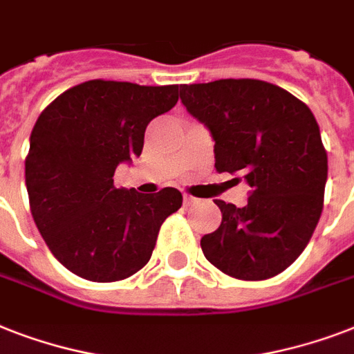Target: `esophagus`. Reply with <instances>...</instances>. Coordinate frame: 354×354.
I'll list each match as a JSON object with an SVG mask.
<instances>
[{
    "mask_svg": "<svg viewBox=\"0 0 354 354\" xmlns=\"http://www.w3.org/2000/svg\"><path fill=\"white\" fill-rule=\"evenodd\" d=\"M198 202V198H194V196H191V194H183V205L187 207V205H193Z\"/></svg>",
    "mask_w": 354,
    "mask_h": 354,
    "instance_id": "1",
    "label": "esophagus"
}]
</instances>
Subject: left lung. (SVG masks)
<instances>
[{
  "label": "left lung",
  "instance_id": "left-lung-1",
  "mask_svg": "<svg viewBox=\"0 0 354 354\" xmlns=\"http://www.w3.org/2000/svg\"><path fill=\"white\" fill-rule=\"evenodd\" d=\"M180 99L215 141V169L242 174L244 207L215 200L218 230L202 236L205 259L236 279H268L296 261L324 209L327 152L316 118L279 86L221 79L180 86Z\"/></svg>",
  "mask_w": 354,
  "mask_h": 354
}]
</instances>
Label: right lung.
<instances>
[{"label": "right lung", "instance_id": "obj_1", "mask_svg": "<svg viewBox=\"0 0 354 354\" xmlns=\"http://www.w3.org/2000/svg\"><path fill=\"white\" fill-rule=\"evenodd\" d=\"M176 102V84L88 80L40 113L25 185L38 232L69 272L110 283L149 263L161 224L182 207V193L118 189L113 172L141 154L149 122Z\"/></svg>", "mask_w": 354, "mask_h": 354}]
</instances>
